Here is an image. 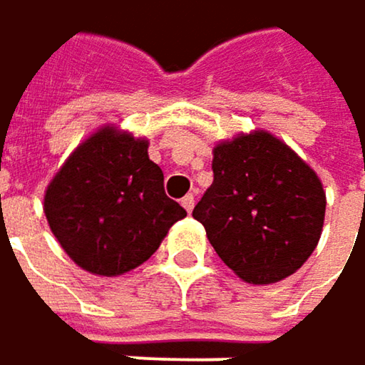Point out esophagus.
<instances>
[{
  "mask_svg": "<svg viewBox=\"0 0 365 365\" xmlns=\"http://www.w3.org/2000/svg\"><path fill=\"white\" fill-rule=\"evenodd\" d=\"M193 206H195V197H193L191 193H189V195H185V197H182V208H185L187 212H191V210H193Z\"/></svg>",
  "mask_w": 365,
  "mask_h": 365,
  "instance_id": "1",
  "label": "esophagus"
}]
</instances>
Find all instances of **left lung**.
Wrapping results in <instances>:
<instances>
[{
	"label": "left lung",
	"mask_w": 365,
	"mask_h": 365,
	"mask_svg": "<svg viewBox=\"0 0 365 365\" xmlns=\"http://www.w3.org/2000/svg\"><path fill=\"white\" fill-rule=\"evenodd\" d=\"M212 172L193 219L223 264L251 284H272L299 270L325 221L317 172L266 129L217 142Z\"/></svg>",
	"instance_id": "obj_1"
}]
</instances>
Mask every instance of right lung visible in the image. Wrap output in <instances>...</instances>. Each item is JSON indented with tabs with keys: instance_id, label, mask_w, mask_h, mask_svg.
Returning a JSON list of instances; mask_svg holds the SVG:
<instances>
[{
	"instance_id": "add662e5",
	"label": "right lung",
	"mask_w": 365,
	"mask_h": 365,
	"mask_svg": "<svg viewBox=\"0 0 365 365\" xmlns=\"http://www.w3.org/2000/svg\"><path fill=\"white\" fill-rule=\"evenodd\" d=\"M44 215L78 268L120 276L142 266L187 210L165 195L148 140L108 123L57 170L44 193Z\"/></svg>"
}]
</instances>
